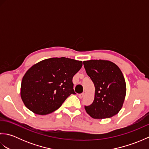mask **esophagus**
Listing matches in <instances>:
<instances>
[{
  "instance_id": "obj_1",
  "label": "esophagus",
  "mask_w": 149,
  "mask_h": 149,
  "mask_svg": "<svg viewBox=\"0 0 149 149\" xmlns=\"http://www.w3.org/2000/svg\"><path fill=\"white\" fill-rule=\"evenodd\" d=\"M84 93H81V94L79 95V99H82V98L84 97Z\"/></svg>"
}]
</instances>
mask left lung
Returning <instances> with one entry per match:
<instances>
[{"label":"left lung","mask_w":149,"mask_h":149,"mask_svg":"<svg viewBox=\"0 0 149 149\" xmlns=\"http://www.w3.org/2000/svg\"><path fill=\"white\" fill-rule=\"evenodd\" d=\"M88 76L95 91L93 103L84 106L86 113L95 119L111 118L122 109L126 95L124 77L119 67L107 60L84 61Z\"/></svg>","instance_id":"1"}]
</instances>
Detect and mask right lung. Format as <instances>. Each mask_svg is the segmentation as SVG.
I'll return each mask as SVG.
<instances>
[{"instance_id": "1", "label": "right lung", "mask_w": 149, "mask_h": 149, "mask_svg": "<svg viewBox=\"0 0 149 149\" xmlns=\"http://www.w3.org/2000/svg\"><path fill=\"white\" fill-rule=\"evenodd\" d=\"M83 62L65 57L44 59L33 65L22 78L20 96L34 113L45 115L58 109L71 94L72 78Z\"/></svg>"}]
</instances>
